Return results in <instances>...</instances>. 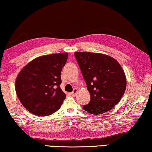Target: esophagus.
Instances as JSON below:
<instances>
[{
    "mask_svg": "<svg viewBox=\"0 0 152 152\" xmlns=\"http://www.w3.org/2000/svg\"><path fill=\"white\" fill-rule=\"evenodd\" d=\"M77 91H78L77 89H74V90L73 91V92L70 93V94H71V95H72V96H75L76 95L77 92Z\"/></svg>",
    "mask_w": 152,
    "mask_h": 152,
    "instance_id": "34e87169",
    "label": "esophagus"
}]
</instances>
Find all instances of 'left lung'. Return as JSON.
<instances>
[{"mask_svg":"<svg viewBox=\"0 0 152 152\" xmlns=\"http://www.w3.org/2000/svg\"><path fill=\"white\" fill-rule=\"evenodd\" d=\"M75 56L90 94V101L83 109L94 115L111 110L120 102L126 87L120 64L102 53L75 52Z\"/></svg>","mask_w":152,"mask_h":152,"instance_id":"1","label":"left lung"}]
</instances>
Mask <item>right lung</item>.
Listing matches in <instances>:
<instances>
[{
	"label": "right lung",
	"mask_w": 152,
	"mask_h": 152,
	"mask_svg": "<svg viewBox=\"0 0 152 152\" xmlns=\"http://www.w3.org/2000/svg\"><path fill=\"white\" fill-rule=\"evenodd\" d=\"M67 58V53L43 56L29 62L18 74L16 93L31 113L48 116L60 108L66 98L60 88V75Z\"/></svg>",
	"instance_id": "right-lung-1"
}]
</instances>
